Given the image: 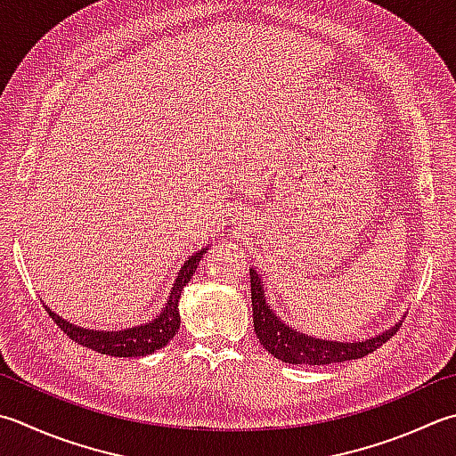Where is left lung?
Wrapping results in <instances>:
<instances>
[{"label":"left lung","instance_id":"8db88e82","mask_svg":"<svg viewBox=\"0 0 456 456\" xmlns=\"http://www.w3.org/2000/svg\"><path fill=\"white\" fill-rule=\"evenodd\" d=\"M251 300H253V326L258 342L266 352L273 354L276 360L292 365H324L347 360H358L376 352L379 346L386 344L394 336L399 324L391 330L371 338L365 342H332L318 340L297 332L287 326L274 314L273 308L266 305L265 290L258 274L251 269Z\"/></svg>","mask_w":456,"mask_h":456}]
</instances>
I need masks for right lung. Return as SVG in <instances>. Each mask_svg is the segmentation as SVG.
<instances>
[{
    "mask_svg": "<svg viewBox=\"0 0 456 456\" xmlns=\"http://www.w3.org/2000/svg\"><path fill=\"white\" fill-rule=\"evenodd\" d=\"M205 251H208V248H201V251L195 253L190 261L183 263L182 271L175 279L174 289L169 292V300L164 312L144 326L120 330V332H98V330H85L75 324H69L67 320H62L55 312H51L47 308L49 316L53 318V322L62 330V334H67L75 344L88 347V350L114 355V358H138V355H148L159 350V347H164L175 336L177 330H180V310H177V302H180L182 289L190 282Z\"/></svg>",
    "mask_w": 456,
    "mask_h": 456,
    "instance_id": "obj_1",
    "label": "right lung"
}]
</instances>
